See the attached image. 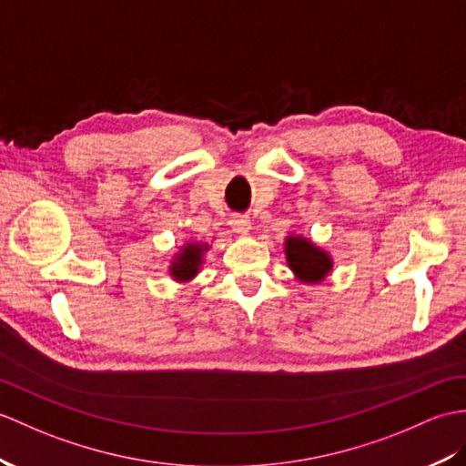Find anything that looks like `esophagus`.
<instances>
[{"mask_svg":"<svg viewBox=\"0 0 466 466\" xmlns=\"http://www.w3.org/2000/svg\"><path fill=\"white\" fill-rule=\"evenodd\" d=\"M250 218H248V216H234L232 218V228L236 230V232H248L250 230Z\"/></svg>","mask_w":466,"mask_h":466,"instance_id":"1","label":"esophagus"}]
</instances>
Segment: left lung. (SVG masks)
<instances>
[{
	"label": "left lung",
	"instance_id": "left-lung-1",
	"mask_svg": "<svg viewBox=\"0 0 466 466\" xmlns=\"http://www.w3.org/2000/svg\"><path fill=\"white\" fill-rule=\"evenodd\" d=\"M288 266L294 269L301 282H321L331 269L329 256L301 236H289L286 240Z\"/></svg>",
	"mask_w": 466,
	"mask_h": 466
}]
</instances>
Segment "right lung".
Listing matches in <instances>:
<instances>
[{
  "label": "right lung",
  "instance_id": "add662e5",
  "mask_svg": "<svg viewBox=\"0 0 466 466\" xmlns=\"http://www.w3.org/2000/svg\"><path fill=\"white\" fill-rule=\"evenodd\" d=\"M207 250L204 244H187L182 248V252L175 258V262L170 266V276H175L178 282H187V279L194 278L202 264V254Z\"/></svg>",
  "mask_w": 466,
  "mask_h": 466
}]
</instances>
